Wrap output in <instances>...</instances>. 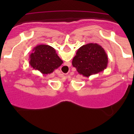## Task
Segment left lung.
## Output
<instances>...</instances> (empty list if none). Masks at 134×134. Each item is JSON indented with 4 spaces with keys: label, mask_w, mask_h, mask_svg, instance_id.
Returning a JSON list of instances; mask_svg holds the SVG:
<instances>
[{
    "label": "left lung",
    "mask_w": 134,
    "mask_h": 134,
    "mask_svg": "<svg viewBox=\"0 0 134 134\" xmlns=\"http://www.w3.org/2000/svg\"><path fill=\"white\" fill-rule=\"evenodd\" d=\"M72 64L79 74L89 77L106 69L108 58L100 45L91 43L81 46L78 49Z\"/></svg>",
    "instance_id": "1"
}]
</instances>
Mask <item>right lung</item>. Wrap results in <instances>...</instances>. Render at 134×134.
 I'll use <instances>...</instances> for the list:
<instances>
[{
  "instance_id": "obj_1",
  "label": "right lung",
  "mask_w": 134,
  "mask_h": 134,
  "mask_svg": "<svg viewBox=\"0 0 134 134\" xmlns=\"http://www.w3.org/2000/svg\"><path fill=\"white\" fill-rule=\"evenodd\" d=\"M33 52L29 55V64L43 74L52 73L63 63L55 49L50 46L38 45L34 48Z\"/></svg>"
}]
</instances>
